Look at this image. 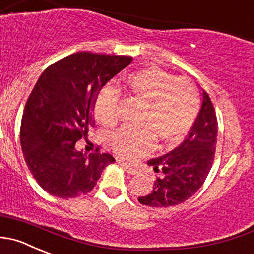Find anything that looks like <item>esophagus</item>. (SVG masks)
Here are the masks:
<instances>
[{
  "mask_svg": "<svg viewBox=\"0 0 254 254\" xmlns=\"http://www.w3.org/2000/svg\"><path fill=\"white\" fill-rule=\"evenodd\" d=\"M119 162H122V166L124 167L125 171H127V174H129V175H136V174H137V170H136V169H134V167L130 166L129 164H127V162L120 161V160H119Z\"/></svg>",
  "mask_w": 254,
  "mask_h": 254,
  "instance_id": "obj_1",
  "label": "esophagus"
}]
</instances>
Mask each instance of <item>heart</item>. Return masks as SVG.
Returning <instances> with one entry per match:
<instances>
[{"mask_svg":"<svg viewBox=\"0 0 254 254\" xmlns=\"http://www.w3.org/2000/svg\"><path fill=\"white\" fill-rule=\"evenodd\" d=\"M122 88L134 99L145 103L142 129L123 127L110 137L112 149L118 156L135 160L151 151L156 137L164 146L181 144L196 122L200 108L198 93L192 80L172 77L156 68H145L127 73ZM119 98L112 89H104L94 105L95 119L105 127L118 122Z\"/></svg>","mask_w":254,"mask_h":254,"instance_id":"b5f03b06","label":"heart"}]
</instances>
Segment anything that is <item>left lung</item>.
<instances>
[{
	"mask_svg": "<svg viewBox=\"0 0 254 254\" xmlns=\"http://www.w3.org/2000/svg\"><path fill=\"white\" fill-rule=\"evenodd\" d=\"M198 117L180 146L169 154L147 161L157 172L152 191L137 200L155 208L171 207L189 200L205 182L215 159L217 117L206 92Z\"/></svg>",
	"mask_w": 254,
	"mask_h": 254,
	"instance_id": "obj_1",
	"label": "left lung"
}]
</instances>
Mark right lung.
<instances>
[{"mask_svg":"<svg viewBox=\"0 0 254 254\" xmlns=\"http://www.w3.org/2000/svg\"><path fill=\"white\" fill-rule=\"evenodd\" d=\"M129 56L77 52L49 65L27 99L21 123L24 161L39 186L61 198L87 195L110 154L75 149L90 125L102 88L131 63Z\"/></svg>","mask_w":254,"mask_h":254,"instance_id":"right-lung-1","label":"right lung"}]
</instances>
